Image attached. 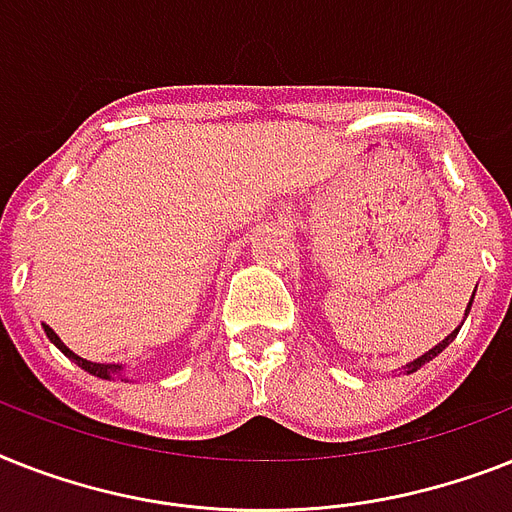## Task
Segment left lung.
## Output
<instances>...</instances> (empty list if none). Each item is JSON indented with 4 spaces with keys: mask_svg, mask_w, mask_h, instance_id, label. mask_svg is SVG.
<instances>
[{
    "mask_svg": "<svg viewBox=\"0 0 512 512\" xmlns=\"http://www.w3.org/2000/svg\"><path fill=\"white\" fill-rule=\"evenodd\" d=\"M471 302H473V297H471ZM471 302H468V310H471ZM468 310H465V315H468ZM458 331H460V328H455V331H452V334L447 336V339H444V342H439V344H436V347H431V350L426 352V355H421V357H418V360H413V363L407 365V373L418 371V368H421V365H426V363H429V360H434V357L439 355V352H442L444 347H447V344H450L452 339H455V336H458Z\"/></svg>",
    "mask_w": 512,
    "mask_h": 512,
    "instance_id": "8db88e82",
    "label": "left lung"
}]
</instances>
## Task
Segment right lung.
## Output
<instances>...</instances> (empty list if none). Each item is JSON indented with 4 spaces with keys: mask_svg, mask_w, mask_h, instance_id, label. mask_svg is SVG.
Returning <instances> with one entry per match:
<instances>
[{
    "mask_svg": "<svg viewBox=\"0 0 512 512\" xmlns=\"http://www.w3.org/2000/svg\"><path fill=\"white\" fill-rule=\"evenodd\" d=\"M44 331H47L49 342H54V344H57V347H60V350L65 352V355H68L70 360H73V363L78 365V368H83V371H89L91 376H99V378H112V376H118L120 365H110V363H91V360H83V357H78L76 352H70L68 347H65V344L60 342V336L54 334L52 328H49V326H44Z\"/></svg>",
    "mask_w": 512,
    "mask_h": 512,
    "instance_id": "add662e5",
    "label": "right lung"
}]
</instances>
